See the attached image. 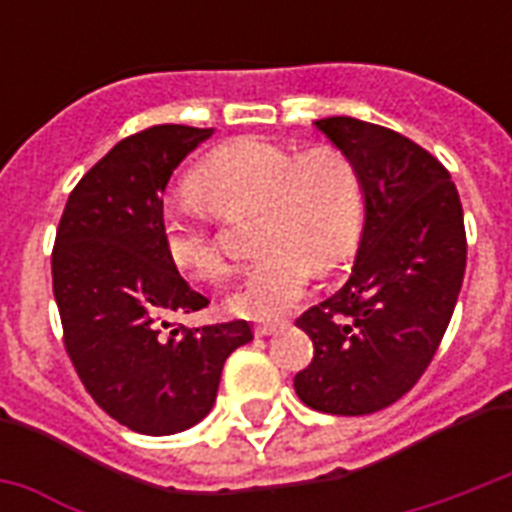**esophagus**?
I'll return each mask as SVG.
<instances>
[{"label":"esophagus","instance_id":"obj_1","mask_svg":"<svg viewBox=\"0 0 512 512\" xmlns=\"http://www.w3.org/2000/svg\"><path fill=\"white\" fill-rule=\"evenodd\" d=\"M287 327V321H268V324H257L255 327V335L257 337H268V335H276L281 329Z\"/></svg>","mask_w":512,"mask_h":512}]
</instances>
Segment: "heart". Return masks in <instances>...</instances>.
Segmentation results:
<instances>
[{
    "instance_id": "heart-1",
    "label": "heart",
    "mask_w": 512,
    "mask_h": 512,
    "mask_svg": "<svg viewBox=\"0 0 512 512\" xmlns=\"http://www.w3.org/2000/svg\"><path fill=\"white\" fill-rule=\"evenodd\" d=\"M191 193L223 220L255 215L260 260L244 271L225 305L244 319H279L305 295L313 268L335 271L358 247L364 228V180L335 146L303 154L271 140L241 138L215 148L191 172ZM199 207H172L162 241L180 271L220 281L231 263L215 223Z\"/></svg>"
}]
</instances>
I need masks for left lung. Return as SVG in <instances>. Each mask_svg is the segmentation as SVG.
Listing matches in <instances>:
<instances>
[{"instance_id": "1", "label": "left lung", "mask_w": 512, "mask_h": 512, "mask_svg": "<svg viewBox=\"0 0 512 512\" xmlns=\"http://www.w3.org/2000/svg\"><path fill=\"white\" fill-rule=\"evenodd\" d=\"M313 124L356 162L366 225L350 279L295 321L313 340L295 390L316 412L358 417L396 404L430 366L460 297L468 236L457 185L430 151L353 116Z\"/></svg>"}]
</instances>
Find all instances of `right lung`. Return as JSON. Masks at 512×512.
Segmentation results:
<instances>
[{
    "mask_svg": "<svg viewBox=\"0 0 512 512\" xmlns=\"http://www.w3.org/2000/svg\"><path fill=\"white\" fill-rule=\"evenodd\" d=\"M212 130L154 124L119 140L76 183L52 247L63 345L92 401L124 428L172 436L215 404L225 358L252 340L244 319L185 327L209 300L162 241L175 167Z\"/></svg>",
    "mask_w": 512,
    "mask_h": 512,
    "instance_id": "1",
    "label": "right lung"
}]
</instances>
